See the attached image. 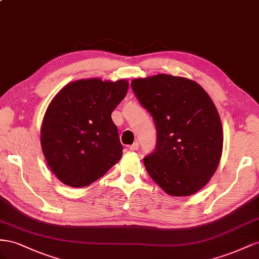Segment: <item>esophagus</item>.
<instances>
[{"label":"esophagus","mask_w":259,"mask_h":259,"mask_svg":"<svg viewBox=\"0 0 259 259\" xmlns=\"http://www.w3.org/2000/svg\"><path fill=\"white\" fill-rule=\"evenodd\" d=\"M139 149V143L138 142H135L132 145L129 146V150L130 151H137Z\"/></svg>","instance_id":"esophagus-1"}]
</instances>
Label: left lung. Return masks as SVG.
<instances>
[{"mask_svg": "<svg viewBox=\"0 0 259 259\" xmlns=\"http://www.w3.org/2000/svg\"><path fill=\"white\" fill-rule=\"evenodd\" d=\"M131 87L156 125V147L143 159L147 172L169 195L196 193L223 153V125L209 95L195 81L166 73L134 79Z\"/></svg>", "mask_w": 259, "mask_h": 259, "instance_id": "1", "label": "left lung"}]
</instances>
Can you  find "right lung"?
<instances>
[{
	"instance_id": "1",
	"label": "right lung",
	"mask_w": 259,
	"mask_h": 259,
	"mask_svg": "<svg viewBox=\"0 0 259 259\" xmlns=\"http://www.w3.org/2000/svg\"><path fill=\"white\" fill-rule=\"evenodd\" d=\"M129 83L121 79H82L65 85L43 118L41 147L58 180L83 188L104 176L122 156L112 113Z\"/></svg>"
}]
</instances>
